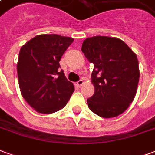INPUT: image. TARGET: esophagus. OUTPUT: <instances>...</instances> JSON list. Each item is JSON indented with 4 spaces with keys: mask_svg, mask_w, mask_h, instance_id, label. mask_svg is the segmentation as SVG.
<instances>
[{
    "mask_svg": "<svg viewBox=\"0 0 155 155\" xmlns=\"http://www.w3.org/2000/svg\"><path fill=\"white\" fill-rule=\"evenodd\" d=\"M83 84H84V81H83V80H80V81L76 83V85H77L78 87H81Z\"/></svg>",
    "mask_w": 155,
    "mask_h": 155,
    "instance_id": "34e87169",
    "label": "esophagus"
}]
</instances>
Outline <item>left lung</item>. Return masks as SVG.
I'll use <instances>...</instances> for the list:
<instances>
[{
	"instance_id": "1",
	"label": "left lung",
	"mask_w": 155,
	"mask_h": 155,
	"mask_svg": "<svg viewBox=\"0 0 155 155\" xmlns=\"http://www.w3.org/2000/svg\"><path fill=\"white\" fill-rule=\"evenodd\" d=\"M81 51L94 64L90 110L102 118L121 114L136 94L140 69L135 53L120 39L101 35L85 39Z\"/></svg>"
}]
</instances>
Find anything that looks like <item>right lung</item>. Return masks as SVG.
Listing matches in <instances>:
<instances>
[{"label":"right lung","mask_w":155,"mask_h":155,"mask_svg":"<svg viewBox=\"0 0 155 155\" xmlns=\"http://www.w3.org/2000/svg\"><path fill=\"white\" fill-rule=\"evenodd\" d=\"M74 39L56 34L35 36L19 53L17 75L23 98L34 110L52 114L66 105L74 88L64 71H59L60 61Z\"/></svg>","instance_id":"add662e5"}]
</instances>
